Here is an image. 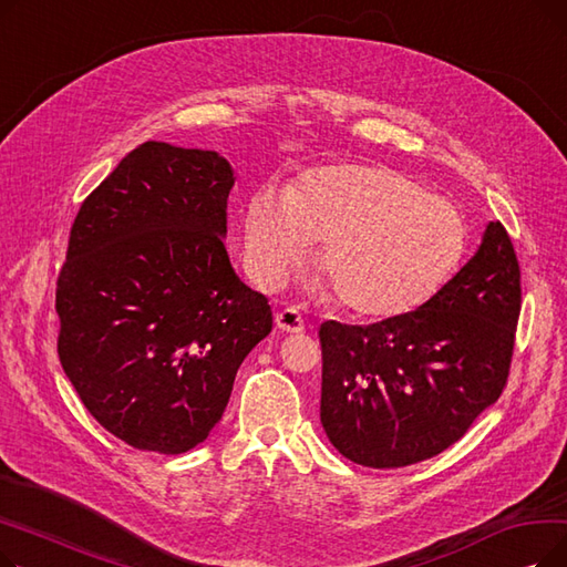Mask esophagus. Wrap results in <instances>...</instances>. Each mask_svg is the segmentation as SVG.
Wrapping results in <instances>:
<instances>
[{"instance_id": "obj_1", "label": "esophagus", "mask_w": 567, "mask_h": 567, "mask_svg": "<svg viewBox=\"0 0 567 567\" xmlns=\"http://www.w3.org/2000/svg\"><path fill=\"white\" fill-rule=\"evenodd\" d=\"M276 326L285 333H301L303 331V319L296 308H285L276 315Z\"/></svg>"}]
</instances>
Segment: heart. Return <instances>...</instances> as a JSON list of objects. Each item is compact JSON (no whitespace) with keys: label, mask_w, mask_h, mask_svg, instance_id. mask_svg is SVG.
<instances>
[{"label":"heart","mask_w":567,"mask_h":567,"mask_svg":"<svg viewBox=\"0 0 567 567\" xmlns=\"http://www.w3.org/2000/svg\"><path fill=\"white\" fill-rule=\"evenodd\" d=\"M315 244H323L321 274L347 312L395 319L457 274L468 229L451 202L377 165L319 167L289 193L264 186L250 195L244 248L259 285L278 287Z\"/></svg>","instance_id":"1"}]
</instances>
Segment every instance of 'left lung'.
Wrapping results in <instances>:
<instances>
[{
    "label": "left lung",
    "instance_id": "obj_1",
    "mask_svg": "<svg viewBox=\"0 0 567 567\" xmlns=\"http://www.w3.org/2000/svg\"><path fill=\"white\" fill-rule=\"evenodd\" d=\"M522 310L519 261L489 223L457 276L409 315L323 321L321 425L347 460L400 468L460 441L505 385Z\"/></svg>",
    "mask_w": 567,
    "mask_h": 567
}]
</instances>
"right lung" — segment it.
<instances>
[{"instance_id":"obj_1","label":"right lung","mask_w":567,"mask_h":567,"mask_svg":"<svg viewBox=\"0 0 567 567\" xmlns=\"http://www.w3.org/2000/svg\"><path fill=\"white\" fill-rule=\"evenodd\" d=\"M234 178L218 152L144 142L71 227L59 361L86 411L137 451L202 443L236 370L271 333V306L236 276L223 241Z\"/></svg>"}]
</instances>
